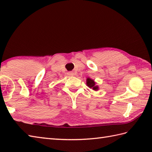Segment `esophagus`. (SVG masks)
<instances>
[{"label": "esophagus", "mask_w": 152, "mask_h": 152, "mask_svg": "<svg viewBox=\"0 0 152 152\" xmlns=\"http://www.w3.org/2000/svg\"><path fill=\"white\" fill-rule=\"evenodd\" d=\"M68 74L69 76H73L74 75V73L72 72H68Z\"/></svg>", "instance_id": "obj_1"}]
</instances>
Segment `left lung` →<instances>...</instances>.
<instances>
[{
  "instance_id": "1",
  "label": "left lung",
  "mask_w": 152,
  "mask_h": 152,
  "mask_svg": "<svg viewBox=\"0 0 152 152\" xmlns=\"http://www.w3.org/2000/svg\"><path fill=\"white\" fill-rule=\"evenodd\" d=\"M86 84L87 86H88L89 88H92L94 91H96L98 90V86H95V82H94L93 80H92L91 78H88L86 79Z\"/></svg>"
}]
</instances>
